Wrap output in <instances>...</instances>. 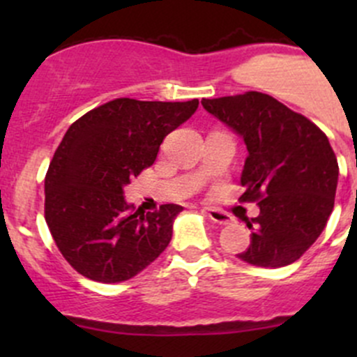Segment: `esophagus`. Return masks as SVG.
Returning a JSON list of instances; mask_svg holds the SVG:
<instances>
[{"label":"esophagus","mask_w":357,"mask_h":357,"mask_svg":"<svg viewBox=\"0 0 357 357\" xmlns=\"http://www.w3.org/2000/svg\"><path fill=\"white\" fill-rule=\"evenodd\" d=\"M204 214L207 215V218L211 219V221L218 222V225H222V226L229 225V222L233 221L231 215L226 214V212L218 211V208H211V207H207V208H204Z\"/></svg>","instance_id":"34e87169"}]
</instances>
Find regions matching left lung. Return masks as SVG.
Wrapping results in <instances>:
<instances>
[{"label":"left lung","instance_id":"left-lung-1","mask_svg":"<svg viewBox=\"0 0 357 357\" xmlns=\"http://www.w3.org/2000/svg\"><path fill=\"white\" fill-rule=\"evenodd\" d=\"M218 121L243 139L242 200H257V218L245 222L250 245L240 261L283 268L297 261L325 229L333 211L338 164L325 132L273 96L245 95L202 100Z\"/></svg>","mask_w":357,"mask_h":357}]
</instances>
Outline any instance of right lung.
Instances as JSON below:
<instances>
[{
	"mask_svg": "<svg viewBox=\"0 0 357 357\" xmlns=\"http://www.w3.org/2000/svg\"><path fill=\"white\" fill-rule=\"evenodd\" d=\"M199 109L117 98L67 129L45 179V218L66 261L86 278H132L165 250L181 205L135 211L124 186L155 162L162 142Z\"/></svg>",
	"mask_w": 357,
	"mask_h": 357,
	"instance_id": "1",
	"label": "right lung"
}]
</instances>
